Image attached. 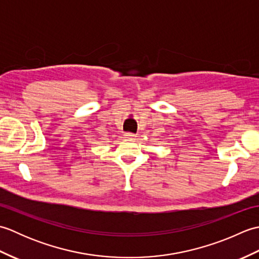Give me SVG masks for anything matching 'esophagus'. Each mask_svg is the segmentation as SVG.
Wrapping results in <instances>:
<instances>
[{
	"mask_svg": "<svg viewBox=\"0 0 259 259\" xmlns=\"http://www.w3.org/2000/svg\"><path fill=\"white\" fill-rule=\"evenodd\" d=\"M136 135L135 134H133V133H125L124 134V138L126 139V140H135L136 139Z\"/></svg>",
	"mask_w": 259,
	"mask_h": 259,
	"instance_id": "1",
	"label": "esophagus"
}]
</instances>
